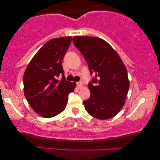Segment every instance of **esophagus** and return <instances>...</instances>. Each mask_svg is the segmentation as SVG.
<instances>
[{
  "mask_svg": "<svg viewBox=\"0 0 160 160\" xmlns=\"http://www.w3.org/2000/svg\"><path fill=\"white\" fill-rule=\"evenodd\" d=\"M77 87H78V89H82V87H83V84H82V83L81 82H77Z\"/></svg>",
  "mask_w": 160,
  "mask_h": 160,
  "instance_id": "1",
  "label": "esophagus"
}]
</instances>
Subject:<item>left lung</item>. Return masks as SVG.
I'll list each match as a JSON object with an SVG mask.
<instances>
[{
	"label": "left lung",
	"mask_w": 160,
	"mask_h": 160,
	"mask_svg": "<svg viewBox=\"0 0 160 160\" xmlns=\"http://www.w3.org/2000/svg\"><path fill=\"white\" fill-rule=\"evenodd\" d=\"M94 77L89 84L90 98L84 100L85 109L98 119H111L124 106L130 87L125 65L111 45L97 37L74 36Z\"/></svg>",
	"instance_id": "8db88e82"
}]
</instances>
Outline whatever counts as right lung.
I'll use <instances>...</instances> for the list:
<instances>
[{"label": "right lung", "mask_w": 160, "mask_h": 160, "mask_svg": "<svg viewBox=\"0 0 160 160\" xmlns=\"http://www.w3.org/2000/svg\"><path fill=\"white\" fill-rule=\"evenodd\" d=\"M71 37L47 41L30 60L23 76L24 94L32 108L41 117L51 118L65 110L68 95L76 83L65 80L62 61ZM62 75V79L58 77Z\"/></svg>", "instance_id": "obj_1"}]
</instances>
